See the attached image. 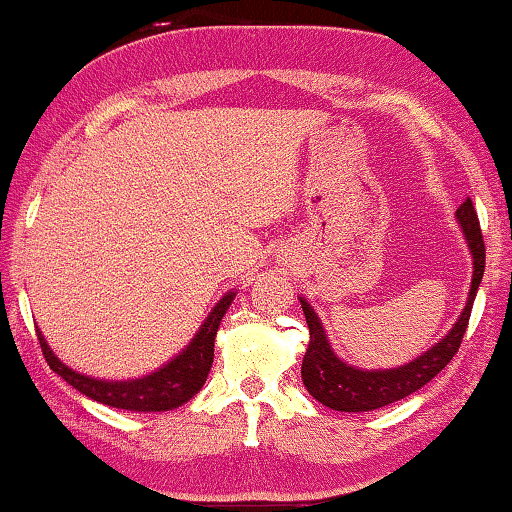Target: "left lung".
<instances>
[{
	"label": "left lung",
	"mask_w": 512,
	"mask_h": 512,
	"mask_svg": "<svg viewBox=\"0 0 512 512\" xmlns=\"http://www.w3.org/2000/svg\"><path fill=\"white\" fill-rule=\"evenodd\" d=\"M457 223L461 231H464V238L472 254V283L466 307L459 314L457 323L452 325V330L437 345H432L428 352H423L406 365H399V368L392 370H359L352 368L350 363L341 361L334 354L330 341H327L321 318L316 316L310 303L301 296L305 321L307 327H310V345H307L303 356L301 376L307 392L316 401H321L323 406L339 412H370L390 406L394 401L406 399L408 394L417 392L428 381L435 379L450 363L466 334L472 303H475L477 289L486 267L484 236H481L477 211L472 207L470 198L457 209Z\"/></svg>",
	"instance_id": "1"
}]
</instances>
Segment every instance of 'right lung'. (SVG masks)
Segmentation results:
<instances>
[{
  "instance_id": "1",
  "label": "right lung",
  "mask_w": 512,
  "mask_h": 512,
  "mask_svg": "<svg viewBox=\"0 0 512 512\" xmlns=\"http://www.w3.org/2000/svg\"><path fill=\"white\" fill-rule=\"evenodd\" d=\"M234 296L236 292H227L220 298L214 310L207 316V321L200 325V330L185 350L178 356H173V359L167 365H162L160 370L142 376V379H93V376L71 370L69 365H64L57 359L51 347L44 341L40 330H37V339H40L44 359L51 365V370L60 374L66 383H71L77 392L86 394L89 399L104 403V406L131 412H165L187 403L194 394H198L202 385H205L211 363H214V343L218 325L223 321V316L229 310L231 301H234Z\"/></svg>"
}]
</instances>
